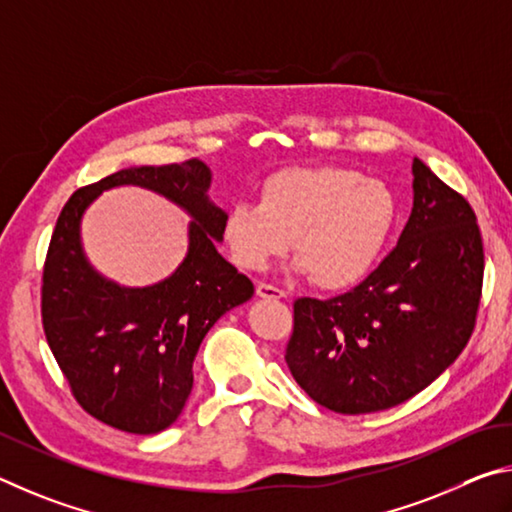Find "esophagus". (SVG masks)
I'll return each mask as SVG.
<instances>
[{
	"instance_id": "1",
	"label": "esophagus",
	"mask_w": 512,
	"mask_h": 512,
	"mask_svg": "<svg viewBox=\"0 0 512 512\" xmlns=\"http://www.w3.org/2000/svg\"><path fill=\"white\" fill-rule=\"evenodd\" d=\"M256 294L261 299H283L285 297L283 290L274 288V285H270V283H258L256 285Z\"/></svg>"
}]
</instances>
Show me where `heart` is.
Masks as SVG:
<instances>
[{
    "instance_id": "obj_1",
    "label": "heart",
    "mask_w": 512,
    "mask_h": 512,
    "mask_svg": "<svg viewBox=\"0 0 512 512\" xmlns=\"http://www.w3.org/2000/svg\"><path fill=\"white\" fill-rule=\"evenodd\" d=\"M398 197L375 177L342 166H297L270 175L258 204H233L222 238L233 263L263 272L292 247L294 270L337 292L362 283L389 247Z\"/></svg>"
}]
</instances>
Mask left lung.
Masks as SVG:
<instances>
[{
  "label": "left lung",
  "instance_id": "1",
  "mask_svg": "<svg viewBox=\"0 0 512 512\" xmlns=\"http://www.w3.org/2000/svg\"><path fill=\"white\" fill-rule=\"evenodd\" d=\"M398 247L342 297L294 303L285 362L321 407L373 414L429 387L468 344L483 283L472 206L418 157Z\"/></svg>",
  "mask_w": 512,
  "mask_h": 512
}]
</instances>
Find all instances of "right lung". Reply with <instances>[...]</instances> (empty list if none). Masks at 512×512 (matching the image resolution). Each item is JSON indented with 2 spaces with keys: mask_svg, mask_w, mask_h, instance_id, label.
Returning <instances> with one entry per match:
<instances>
[{
  "mask_svg": "<svg viewBox=\"0 0 512 512\" xmlns=\"http://www.w3.org/2000/svg\"><path fill=\"white\" fill-rule=\"evenodd\" d=\"M116 185L148 187L192 218L185 261L146 289L107 280L82 249L84 211ZM209 188L211 168L200 159L132 166L80 188L56 222L42 276L44 335L83 409L121 432L157 434L175 423L204 335L254 294V283L218 251L227 213Z\"/></svg>",
  "mask_w": 512,
  "mask_h": 512,
  "instance_id": "right-lung-1",
  "label": "right lung"
}]
</instances>
